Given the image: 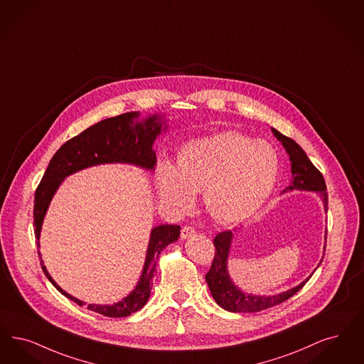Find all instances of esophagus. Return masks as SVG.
<instances>
[{
	"label": "esophagus",
	"mask_w": 364,
	"mask_h": 364,
	"mask_svg": "<svg viewBox=\"0 0 364 364\" xmlns=\"http://www.w3.org/2000/svg\"><path fill=\"white\" fill-rule=\"evenodd\" d=\"M195 233H196V230L192 226H183L181 228V238H188Z\"/></svg>",
	"instance_id": "esophagus-1"
}]
</instances>
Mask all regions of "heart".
<instances>
[{
  "label": "heart",
  "instance_id": "obj_1",
  "mask_svg": "<svg viewBox=\"0 0 364 364\" xmlns=\"http://www.w3.org/2000/svg\"><path fill=\"white\" fill-rule=\"evenodd\" d=\"M277 171L279 157L272 146L226 131L183 146L177 169L161 164L159 188L161 199L180 213L191 208L195 192L204 191V205L213 218L238 223L267 200Z\"/></svg>",
  "mask_w": 364,
  "mask_h": 364
}]
</instances>
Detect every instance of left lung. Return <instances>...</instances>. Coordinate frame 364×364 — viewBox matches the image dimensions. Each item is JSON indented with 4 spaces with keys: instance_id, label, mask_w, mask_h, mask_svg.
I'll use <instances>...</instances> for the list:
<instances>
[{
    "instance_id": "left-lung-1",
    "label": "left lung",
    "mask_w": 364,
    "mask_h": 364,
    "mask_svg": "<svg viewBox=\"0 0 364 364\" xmlns=\"http://www.w3.org/2000/svg\"><path fill=\"white\" fill-rule=\"evenodd\" d=\"M272 132L290 154L292 184L287 189H305L320 192L325 210L328 211V192L322 173L313 165V162L309 160L304 149L294 139L280 134L275 129H272ZM232 237L233 234L230 230L220 232L215 235L213 241L215 247V256L208 272L205 274V282L211 291L213 298L225 310L233 313H256L280 305L282 302L287 301L294 294L301 290L307 283V280L311 277L310 275V277H307L299 286L274 296H256L250 294H244L232 283L226 268Z\"/></svg>"
}]
</instances>
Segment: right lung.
Wrapping results in <instances>:
<instances>
[{"mask_svg": "<svg viewBox=\"0 0 364 364\" xmlns=\"http://www.w3.org/2000/svg\"><path fill=\"white\" fill-rule=\"evenodd\" d=\"M136 112H127L105 119L90 126L89 129L82 131L81 134L59 147L58 151L50 161L42 177V181L35 191L33 225L38 247H41L39 237L44 214L53 195L66 176L72 175L87 166L105 162H129L147 169L154 168L157 160L153 150V142L156 141V136L161 131L159 117L154 115L142 122H136ZM178 235V225H161L154 228L151 230L150 242L146 253L145 268L135 290L123 301L114 305H87V309L112 318L127 317L141 310L149 301L150 291L153 287V279L157 274L156 267L161 252L169 244L177 241ZM38 255H41L39 250ZM41 265L46 277L60 294H63L77 305H85L82 301H78L59 287L53 280V277L48 275L43 260H41Z\"/></svg>", "mask_w": 364, "mask_h": 364, "instance_id": "add662e5", "label": "right lung"}]
</instances>
